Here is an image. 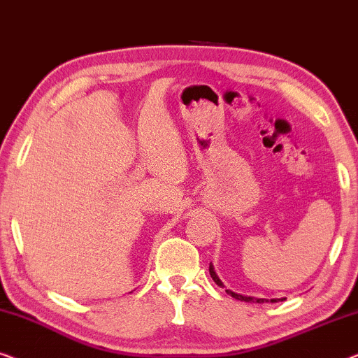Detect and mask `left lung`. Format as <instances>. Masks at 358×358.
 <instances>
[{
  "mask_svg": "<svg viewBox=\"0 0 358 358\" xmlns=\"http://www.w3.org/2000/svg\"><path fill=\"white\" fill-rule=\"evenodd\" d=\"M209 274H210V278H213V280L215 282V284L220 285V287H224L222 282H220V279L217 278V274H215L213 264H209ZM225 292H227L229 295L234 296V299L240 300V301H248V303H264V301H268L266 299H255V296H246V295L235 294V292H231V290H225ZM271 301H275V300H271Z\"/></svg>",
  "mask_w": 358,
  "mask_h": 358,
  "instance_id": "obj_1",
  "label": "left lung"
}]
</instances>
